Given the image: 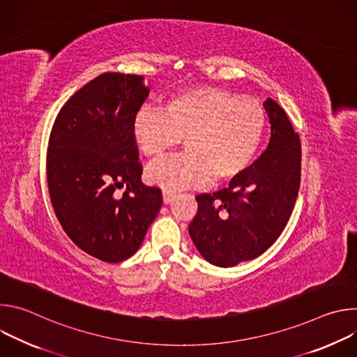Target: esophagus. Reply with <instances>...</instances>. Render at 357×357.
Here are the masks:
<instances>
[{"label":"esophagus","mask_w":357,"mask_h":357,"mask_svg":"<svg viewBox=\"0 0 357 357\" xmlns=\"http://www.w3.org/2000/svg\"><path fill=\"white\" fill-rule=\"evenodd\" d=\"M162 196H164V202H165V203H169V202H172V200L176 197V192H172V190H169V189H165V190L162 192Z\"/></svg>","instance_id":"34e87169"}]
</instances>
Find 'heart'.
I'll return each mask as SVG.
<instances>
[{
    "instance_id": "heart-1",
    "label": "heart",
    "mask_w": 357,
    "mask_h": 357,
    "mask_svg": "<svg viewBox=\"0 0 357 357\" xmlns=\"http://www.w3.org/2000/svg\"><path fill=\"white\" fill-rule=\"evenodd\" d=\"M267 116L252 97L218 87L182 90L160 110L141 109L132 138L142 155L157 162L183 138L185 152L146 171V179L169 190L231 181L256 160Z\"/></svg>"
}]
</instances>
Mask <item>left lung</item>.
<instances>
[{
    "instance_id": "1",
    "label": "left lung",
    "mask_w": 357,
    "mask_h": 357,
    "mask_svg": "<svg viewBox=\"0 0 357 357\" xmlns=\"http://www.w3.org/2000/svg\"><path fill=\"white\" fill-rule=\"evenodd\" d=\"M271 138L260 158L215 193L196 196L189 234L211 264L233 267L259 257L280 237L301 183V141L285 112L268 98Z\"/></svg>"
}]
</instances>
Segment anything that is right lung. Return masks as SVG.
<instances>
[{
  "mask_svg": "<svg viewBox=\"0 0 357 357\" xmlns=\"http://www.w3.org/2000/svg\"><path fill=\"white\" fill-rule=\"evenodd\" d=\"M148 93L142 76L100 75L66 101L49 135L46 178L55 215L80 250L106 263L132 256L162 205L161 189L141 182L132 138Z\"/></svg>",
  "mask_w": 357,
  "mask_h": 357,
  "instance_id": "1",
  "label": "right lung"
}]
</instances>
